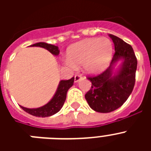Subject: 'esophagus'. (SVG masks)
<instances>
[{"label": "esophagus", "instance_id": "obj_1", "mask_svg": "<svg viewBox=\"0 0 151 151\" xmlns=\"http://www.w3.org/2000/svg\"><path fill=\"white\" fill-rule=\"evenodd\" d=\"M81 78H82V76H81V75H76V76H75V79H74L75 83H77V82L81 79Z\"/></svg>", "mask_w": 151, "mask_h": 151}]
</instances>
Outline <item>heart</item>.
Returning <instances> with one entry per match:
<instances>
[{
	"mask_svg": "<svg viewBox=\"0 0 151 151\" xmlns=\"http://www.w3.org/2000/svg\"><path fill=\"white\" fill-rule=\"evenodd\" d=\"M113 52V45L108 38H87L70 47L66 63L73 69L83 65L87 74L98 75L110 65Z\"/></svg>",
	"mask_w": 151,
	"mask_h": 151,
	"instance_id": "1",
	"label": "heart"
}]
</instances>
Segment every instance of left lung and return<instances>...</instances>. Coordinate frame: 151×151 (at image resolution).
<instances>
[{"label": "left lung", "mask_w": 151, "mask_h": 151, "mask_svg": "<svg viewBox=\"0 0 151 151\" xmlns=\"http://www.w3.org/2000/svg\"><path fill=\"white\" fill-rule=\"evenodd\" d=\"M109 36L115 47L111 63L101 75L88 78L92 85L85 96L92 110L103 113L114 111L127 101L134 88L138 64L131 45L113 35Z\"/></svg>", "instance_id": "obj_1"}]
</instances>
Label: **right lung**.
I'll list each match as a JSON object with an SVG mask.
<instances>
[{
    "label": "right lung",
    "instance_id": "obj_1",
    "mask_svg": "<svg viewBox=\"0 0 151 151\" xmlns=\"http://www.w3.org/2000/svg\"><path fill=\"white\" fill-rule=\"evenodd\" d=\"M31 47H42L50 52L54 56H58L60 54V50L58 47L50 44L45 43V42H38L30 45ZM74 83V77L69 80H61L57 86V91L53 97L47 102L45 105L40 106L38 108H27L20 106L24 111L29 113L31 115L35 116L37 117H47L51 116L61 110L66 101V94L70 88Z\"/></svg>",
    "mask_w": 151,
    "mask_h": 151
}]
</instances>
